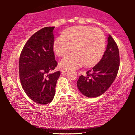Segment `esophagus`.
I'll list each match as a JSON object with an SVG mask.
<instances>
[{"instance_id": "obj_1", "label": "esophagus", "mask_w": 135, "mask_h": 135, "mask_svg": "<svg viewBox=\"0 0 135 135\" xmlns=\"http://www.w3.org/2000/svg\"><path fill=\"white\" fill-rule=\"evenodd\" d=\"M61 71H62V72H67L69 70H68V69H65V68H62V70H61Z\"/></svg>"}]
</instances>
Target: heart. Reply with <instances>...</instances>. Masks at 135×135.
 I'll return each mask as SVG.
<instances>
[{
    "label": "heart",
    "mask_w": 135,
    "mask_h": 135,
    "mask_svg": "<svg viewBox=\"0 0 135 135\" xmlns=\"http://www.w3.org/2000/svg\"><path fill=\"white\" fill-rule=\"evenodd\" d=\"M62 35L54 40L53 49L56 55L64 56L73 47L74 52L60 62L61 67L65 69H74L84 64L86 66H93L103 56L105 38L99 30L90 26H76L66 28Z\"/></svg>",
    "instance_id": "1"
}]
</instances>
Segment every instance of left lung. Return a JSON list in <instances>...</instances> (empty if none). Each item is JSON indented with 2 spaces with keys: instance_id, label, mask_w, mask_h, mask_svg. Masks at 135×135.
<instances>
[{
  "instance_id": "1",
  "label": "left lung",
  "mask_w": 135,
  "mask_h": 135,
  "mask_svg": "<svg viewBox=\"0 0 135 135\" xmlns=\"http://www.w3.org/2000/svg\"><path fill=\"white\" fill-rule=\"evenodd\" d=\"M120 66L119 51L117 43L109 35L106 51L97 65L81 75L77 81L79 90L89 98H96L108 89L117 77Z\"/></svg>"
}]
</instances>
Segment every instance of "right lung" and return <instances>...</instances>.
<instances>
[{
    "label": "right lung",
    "instance_id": "1",
    "mask_svg": "<svg viewBox=\"0 0 135 135\" xmlns=\"http://www.w3.org/2000/svg\"><path fill=\"white\" fill-rule=\"evenodd\" d=\"M54 27L35 33L25 44L19 59V76L27 95L38 104L53 100L60 71L52 73L58 63L53 49Z\"/></svg>",
    "mask_w": 135,
    "mask_h": 135
}]
</instances>
